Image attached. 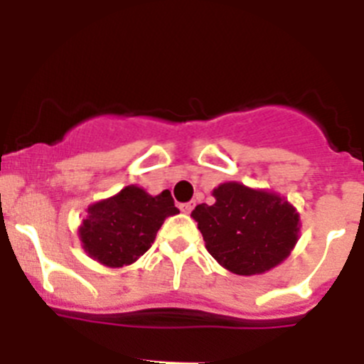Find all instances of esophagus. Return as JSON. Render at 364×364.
Listing matches in <instances>:
<instances>
[{"mask_svg":"<svg viewBox=\"0 0 364 364\" xmlns=\"http://www.w3.org/2000/svg\"><path fill=\"white\" fill-rule=\"evenodd\" d=\"M179 210H181L183 213H190L193 210V201L183 203V205H179Z\"/></svg>","mask_w":364,"mask_h":364,"instance_id":"esophagus-1","label":"esophagus"}]
</instances>
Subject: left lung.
Listing matches in <instances>:
<instances>
[{
    "label": "left lung",
    "instance_id": "8db88e82",
    "mask_svg": "<svg viewBox=\"0 0 364 364\" xmlns=\"http://www.w3.org/2000/svg\"><path fill=\"white\" fill-rule=\"evenodd\" d=\"M213 205L196 206L192 217L206 250L228 271L262 274L289 257L300 232L296 208L267 190L230 181L213 188Z\"/></svg>",
    "mask_w": 364,
    "mask_h": 364
}]
</instances>
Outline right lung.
I'll list each match as a JSON object with an SVG mask.
<instances>
[{
	"instance_id": "1",
	"label": "right lung",
	"mask_w": 364,
	"mask_h": 364,
	"mask_svg": "<svg viewBox=\"0 0 364 364\" xmlns=\"http://www.w3.org/2000/svg\"><path fill=\"white\" fill-rule=\"evenodd\" d=\"M176 213L179 210L168 190L151 196L129 185L87 208L79 228L80 242L91 259L104 266H129L152 246L163 220Z\"/></svg>"
}]
</instances>
